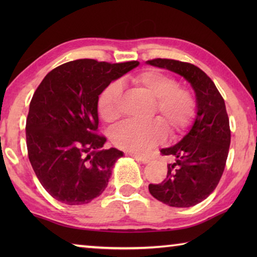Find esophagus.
<instances>
[{
    "instance_id": "esophagus-1",
    "label": "esophagus",
    "mask_w": 257,
    "mask_h": 257,
    "mask_svg": "<svg viewBox=\"0 0 257 257\" xmlns=\"http://www.w3.org/2000/svg\"><path fill=\"white\" fill-rule=\"evenodd\" d=\"M132 156H133L134 159H136L137 161H139V162H142V163H144V164L149 163L150 161H151V159L147 158V156H143V155H138V154H132Z\"/></svg>"
}]
</instances>
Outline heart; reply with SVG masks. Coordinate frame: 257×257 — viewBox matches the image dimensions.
<instances>
[{
    "mask_svg": "<svg viewBox=\"0 0 257 257\" xmlns=\"http://www.w3.org/2000/svg\"><path fill=\"white\" fill-rule=\"evenodd\" d=\"M134 82L156 97V111L162 115L171 134H179L188 127L195 114V99L188 90L178 87L175 78L150 69L138 73ZM120 97L121 86L116 81L106 86L99 95L98 111L104 121L114 122L119 119ZM164 123L159 119L124 121L112 129L111 141L123 151L144 153L164 141Z\"/></svg>",
    "mask_w": 257,
    "mask_h": 257,
    "instance_id": "b5f03b06",
    "label": "heart"
}]
</instances>
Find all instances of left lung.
I'll use <instances>...</instances> for the list:
<instances>
[{"instance_id":"obj_1","label":"left lung","mask_w":257,"mask_h":257,"mask_svg":"<svg viewBox=\"0 0 257 257\" xmlns=\"http://www.w3.org/2000/svg\"><path fill=\"white\" fill-rule=\"evenodd\" d=\"M146 63L184 77L196 98V114L188 133L176 145L161 150L175 159L168 164L167 178L161 184H151L149 190L169 206H194L215 189L224 170L230 146L225 104L211 78L194 64L169 59Z\"/></svg>"}]
</instances>
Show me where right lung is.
Segmentation results:
<instances>
[{
	"mask_svg": "<svg viewBox=\"0 0 257 257\" xmlns=\"http://www.w3.org/2000/svg\"><path fill=\"white\" fill-rule=\"evenodd\" d=\"M138 66L137 61H70L47 73L37 87L26 122L28 158L42 186L56 201L82 205L107 187L123 152L102 149L106 138L96 134L98 96Z\"/></svg>",
	"mask_w": 257,
	"mask_h": 257,
	"instance_id": "right-lung-1",
	"label": "right lung"
}]
</instances>
